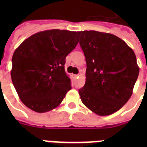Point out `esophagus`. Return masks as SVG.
Instances as JSON below:
<instances>
[{"instance_id": "1", "label": "esophagus", "mask_w": 147, "mask_h": 147, "mask_svg": "<svg viewBox=\"0 0 147 147\" xmlns=\"http://www.w3.org/2000/svg\"><path fill=\"white\" fill-rule=\"evenodd\" d=\"M73 76L75 77V78H77V77L78 76V75H73Z\"/></svg>"}]
</instances>
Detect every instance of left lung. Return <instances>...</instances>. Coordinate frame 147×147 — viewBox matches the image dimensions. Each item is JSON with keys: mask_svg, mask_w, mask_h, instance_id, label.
Instances as JSON below:
<instances>
[{"mask_svg": "<svg viewBox=\"0 0 147 147\" xmlns=\"http://www.w3.org/2000/svg\"><path fill=\"white\" fill-rule=\"evenodd\" d=\"M86 60V81L78 91L86 107L100 116L120 110L133 94L140 68L131 48L117 36L77 32Z\"/></svg>", "mask_w": 147, "mask_h": 147, "instance_id": "left-lung-1", "label": "left lung"}]
</instances>
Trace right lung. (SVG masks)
Returning <instances> with one entry per match:
<instances>
[{
  "mask_svg": "<svg viewBox=\"0 0 147 147\" xmlns=\"http://www.w3.org/2000/svg\"><path fill=\"white\" fill-rule=\"evenodd\" d=\"M78 42L76 32L55 29L33 34L16 49L10 76L26 107L44 113L61 104L71 88L65 71V57Z\"/></svg>",
  "mask_w": 147,
  "mask_h": 147,
  "instance_id": "1",
  "label": "right lung"
}]
</instances>
